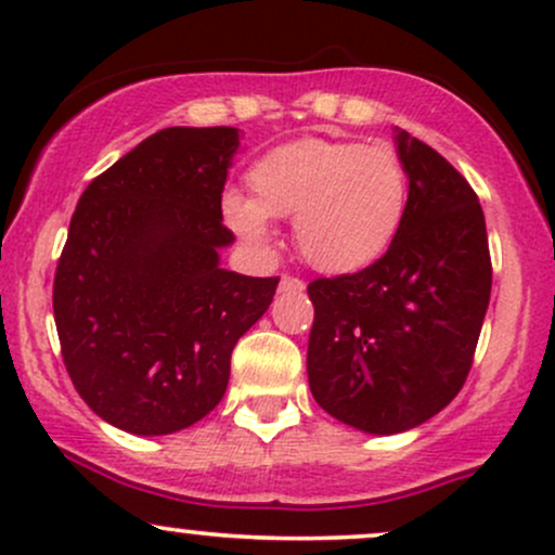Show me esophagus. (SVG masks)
Masks as SVG:
<instances>
[{
    "label": "esophagus",
    "mask_w": 555,
    "mask_h": 555,
    "mask_svg": "<svg viewBox=\"0 0 555 555\" xmlns=\"http://www.w3.org/2000/svg\"><path fill=\"white\" fill-rule=\"evenodd\" d=\"M306 289V282L297 276H282V282H279V292H302Z\"/></svg>",
    "instance_id": "esophagus-1"
}]
</instances>
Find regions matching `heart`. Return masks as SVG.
Segmentation results:
<instances>
[{
    "mask_svg": "<svg viewBox=\"0 0 555 555\" xmlns=\"http://www.w3.org/2000/svg\"><path fill=\"white\" fill-rule=\"evenodd\" d=\"M253 197L227 192L223 218L255 247L273 242L268 218H295L302 258L326 273L361 271L392 247L408 208V176L387 144L297 139L247 170Z\"/></svg>",
    "mask_w": 555,
    "mask_h": 555,
    "instance_id": "obj_1",
    "label": "heart"
}]
</instances>
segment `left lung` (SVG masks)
<instances>
[{"label": "left lung", "mask_w": 555, "mask_h": 555, "mask_svg": "<svg viewBox=\"0 0 555 555\" xmlns=\"http://www.w3.org/2000/svg\"><path fill=\"white\" fill-rule=\"evenodd\" d=\"M395 142L408 208L392 247L363 271L308 284L310 392L328 416L369 435L413 429L459 395L492 289L474 189L408 131Z\"/></svg>", "instance_id": "obj_1"}]
</instances>
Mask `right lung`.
<instances>
[{
  "instance_id": "obj_1",
  "label": "right lung",
  "mask_w": 555,
  "mask_h": 555,
  "mask_svg": "<svg viewBox=\"0 0 555 555\" xmlns=\"http://www.w3.org/2000/svg\"><path fill=\"white\" fill-rule=\"evenodd\" d=\"M240 131L173 126L137 144L78 199L54 273L73 387L131 435H173L221 403L231 350L279 276L221 268L234 242L221 192Z\"/></svg>"
}]
</instances>
